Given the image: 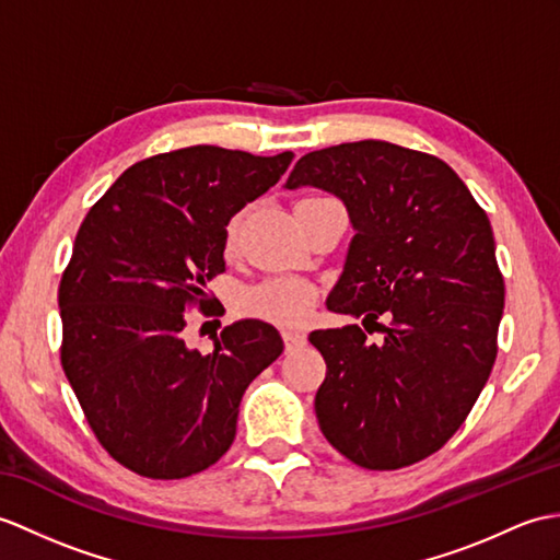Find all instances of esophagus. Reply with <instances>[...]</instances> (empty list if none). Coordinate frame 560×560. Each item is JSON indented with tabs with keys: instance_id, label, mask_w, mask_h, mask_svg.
Here are the masks:
<instances>
[{
	"instance_id": "esophagus-1",
	"label": "esophagus",
	"mask_w": 560,
	"mask_h": 560,
	"mask_svg": "<svg viewBox=\"0 0 560 560\" xmlns=\"http://www.w3.org/2000/svg\"><path fill=\"white\" fill-rule=\"evenodd\" d=\"M283 343H285V350H295V348H303L307 343V336L301 334V331H283Z\"/></svg>"
}]
</instances>
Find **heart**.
I'll use <instances>...</instances> for the list:
<instances>
[{"mask_svg": "<svg viewBox=\"0 0 560 560\" xmlns=\"http://www.w3.org/2000/svg\"><path fill=\"white\" fill-rule=\"evenodd\" d=\"M238 217L226 224V243L236 241ZM315 305V293L307 283L298 279H269L253 289H245L238 298V310L243 315L279 324V327H295L303 324Z\"/></svg>", "mask_w": 560, "mask_h": 560, "instance_id": "heart-1", "label": "heart"}]
</instances>
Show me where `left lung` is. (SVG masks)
I'll return each mask as SVG.
<instances>
[{
	"mask_svg": "<svg viewBox=\"0 0 560 560\" xmlns=\"http://www.w3.org/2000/svg\"><path fill=\"white\" fill-rule=\"evenodd\" d=\"M301 186L343 200L355 229L327 307L384 334H310L327 362L322 434L368 470L424 460L458 432L497 360L505 291L489 217L446 162L386 140L307 152L285 180Z\"/></svg>",
	"mask_w": 560,
	"mask_h": 560,
	"instance_id": "left-lung-1",
	"label": "left lung"
}]
</instances>
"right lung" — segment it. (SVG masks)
I'll return each instance as SVG.
<instances>
[{
	"mask_svg": "<svg viewBox=\"0 0 560 560\" xmlns=\"http://www.w3.org/2000/svg\"><path fill=\"white\" fill-rule=\"evenodd\" d=\"M293 152L217 145L154 154L90 207L59 283L61 368L100 444L150 479L214 465L238 406L283 341L241 319L210 353L184 341L186 310L214 315L207 283L226 269V224L283 176Z\"/></svg>",
	"mask_w": 560,
	"mask_h": 560,
	"instance_id": "add662e5",
	"label": "right lung"
}]
</instances>
